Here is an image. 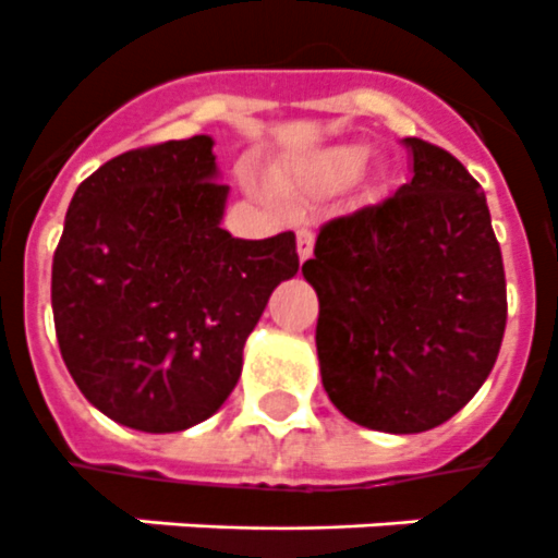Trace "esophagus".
<instances>
[{"label":"esophagus","instance_id":"obj_1","mask_svg":"<svg viewBox=\"0 0 558 558\" xmlns=\"http://www.w3.org/2000/svg\"><path fill=\"white\" fill-rule=\"evenodd\" d=\"M296 251H300L302 262H305V258H311V253H314V230H311V227H302V230H296Z\"/></svg>","mask_w":558,"mask_h":558}]
</instances>
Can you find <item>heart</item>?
I'll list each match as a JSON object with an SVG mask.
<instances>
[{
  "instance_id": "heart-1",
  "label": "heart",
  "mask_w": 558,
  "mask_h": 558,
  "mask_svg": "<svg viewBox=\"0 0 558 558\" xmlns=\"http://www.w3.org/2000/svg\"><path fill=\"white\" fill-rule=\"evenodd\" d=\"M360 163H363V153L351 149V146H342V149H333V153L319 160L316 175L323 178L325 184H342V181H349L354 175Z\"/></svg>"
}]
</instances>
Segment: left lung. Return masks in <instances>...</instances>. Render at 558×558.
<instances>
[{
  "label": "left lung",
  "mask_w": 558,
  "mask_h": 558,
  "mask_svg": "<svg viewBox=\"0 0 558 558\" xmlns=\"http://www.w3.org/2000/svg\"><path fill=\"white\" fill-rule=\"evenodd\" d=\"M412 181L319 227L302 276L319 296L316 354L331 403L365 429L447 423L496 365L507 282L484 190L456 155L403 141Z\"/></svg>",
  "instance_id": "obj_1"
}]
</instances>
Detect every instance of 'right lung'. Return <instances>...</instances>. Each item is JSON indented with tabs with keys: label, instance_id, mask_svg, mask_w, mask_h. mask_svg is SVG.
Instances as JSON below:
<instances>
[{
	"label": "right lung",
	"instance_id": "add662e5",
	"mask_svg": "<svg viewBox=\"0 0 558 558\" xmlns=\"http://www.w3.org/2000/svg\"><path fill=\"white\" fill-rule=\"evenodd\" d=\"M213 137L141 146L77 186L53 253L65 368L106 417L181 432L221 409L270 293L300 270L296 235L233 239Z\"/></svg>",
	"mask_w": 558,
	"mask_h": 558
}]
</instances>
